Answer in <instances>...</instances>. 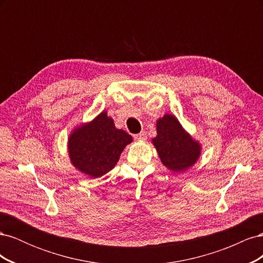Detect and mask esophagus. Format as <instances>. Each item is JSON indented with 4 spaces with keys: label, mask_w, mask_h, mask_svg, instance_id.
<instances>
[{
    "label": "esophagus",
    "mask_w": 263,
    "mask_h": 263,
    "mask_svg": "<svg viewBox=\"0 0 263 263\" xmlns=\"http://www.w3.org/2000/svg\"><path fill=\"white\" fill-rule=\"evenodd\" d=\"M147 136H146V132H141L137 135H135V139L136 140H146Z\"/></svg>",
    "instance_id": "1"
}]
</instances>
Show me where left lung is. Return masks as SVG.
I'll return each instance as SVG.
<instances>
[{"instance_id": "left-lung-1", "label": "left lung", "mask_w": 263, "mask_h": 263, "mask_svg": "<svg viewBox=\"0 0 263 263\" xmlns=\"http://www.w3.org/2000/svg\"><path fill=\"white\" fill-rule=\"evenodd\" d=\"M151 141L162 164L173 172L186 171L201 156L200 142L192 138L172 114L158 119L157 136Z\"/></svg>"}]
</instances>
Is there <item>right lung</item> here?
<instances>
[{
	"instance_id": "add662e5",
	"label": "right lung",
	"mask_w": 263,
	"mask_h": 263,
	"mask_svg": "<svg viewBox=\"0 0 263 263\" xmlns=\"http://www.w3.org/2000/svg\"><path fill=\"white\" fill-rule=\"evenodd\" d=\"M133 137L115 127L112 117L103 110L91 122L76 127L69 135L70 162L90 178H101L112 170Z\"/></svg>"
}]
</instances>
